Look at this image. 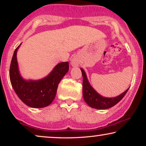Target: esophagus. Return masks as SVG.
<instances>
[{
    "instance_id": "esophagus-1",
    "label": "esophagus",
    "mask_w": 146,
    "mask_h": 146,
    "mask_svg": "<svg viewBox=\"0 0 146 146\" xmlns=\"http://www.w3.org/2000/svg\"><path fill=\"white\" fill-rule=\"evenodd\" d=\"M70 63H71V65L72 66H74V67L78 66V64H79V63H80L79 58L78 56H74L72 59L71 60V62Z\"/></svg>"
}]
</instances>
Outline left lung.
Listing matches in <instances>:
<instances>
[{
    "label": "left lung",
    "mask_w": 146,
    "mask_h": 146,
    "mask_svg": "<svg viewBox=\"0 0 146 146\" xmlns=\"http://www.w3.org/2000/svg\"><path fill=\"white\" fill-rule=\"evenodd\" d=\"M82 74L83 76V96L84 99L88 105L95 109L105 110L113 107L119 102L124 97L128 89L118 96L115 98H105L96 92L91 86L88 80L85 72L82 68H80Z\"/></svg>",
    "instance_id": "1"
}]
</instances>
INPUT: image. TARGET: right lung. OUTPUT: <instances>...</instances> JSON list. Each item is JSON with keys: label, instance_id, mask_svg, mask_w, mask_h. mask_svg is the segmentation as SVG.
Listing matches in <instances>:
<instances>
[{"label": "right lung", "instance_id": "obj_1", "mask_svg": "<svg viewBox=\"0 0 146 146\" xmlns=\"http://www.w3.org/2000/svg\"><path fill=\"white\" fill-rule=\"evenodd\" d=\"M15 49L10 66V80L14 90L22 102L28 106L36 108L46 107L52 102L56 94L58 86L68 72V62L59 63L44 78L37 81L25 80L19 74Z\"/></svg>", "mask_w": 146, "mask_h": 146}]
</instances>
